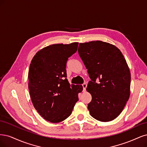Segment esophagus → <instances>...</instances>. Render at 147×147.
I'll list each match as a JSON object with an SVG mask.
<instances>
[{
    "instance_id": "1",
    "label": "esophagus",
    "mask_w": 147,
    "mask_h": 147,
    "mask_svg": "<svg viewBox=\"0 0 147 147\" xmlns=\"http://www.w3.org/2000/svg\"><path fill=\"white\" fill-rule=\"evenodd\" d=\"M87 84H86V83H84V84H82V87H83V92H85L86 90V88H87Z\"/></svg>"
}]
</instances>
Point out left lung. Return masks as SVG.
<instances>
[{
    "label": "left lung",
    "instance_id": "1",
    "mask_svg": "<svg viewBox=\"0 0 147 147\" xmlns=\"http://www.w3.org/2000/svg\"><path fill=\"white\" fill-rule=\"evenodd\" d=\"M78 53L91 79L87 87L92 97L90 113L100 121L114 120L130 96L131 73L123 55L115 46L101 41L80 43Z\"/></svg>",
    "mask_w": 147,
    "mask_h": 147
}]
</instances>
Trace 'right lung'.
I'll list each match as a JSON object with an SVG mask.
<instances>
[{
    "mask_svg": "<svg viewBox=\"0 0 147 147\" xmlns=\"http://www.w3.org/2000/svg\"><path fill=\"white\" fill-rule=\"evenodd\" d=\"M78 42L55 44L42 48L33 57L28 74L32 102L46 120L59 123L67 118L79 100L80 85H71L66 65L78 50Z\"/></svg>",
    "mask_w": 147,
    "mask_h": 147,
    "instance_id": "add662e5",
    "label": "right lung"
}]
</instances>
